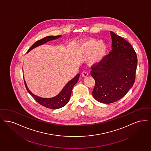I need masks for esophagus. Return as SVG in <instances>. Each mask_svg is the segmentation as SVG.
Segmentation results:
<instances>
[{
    "instance_id": "34e87169",
    "label": "esophagus",
    "mask_w": 151,
    "mask_h": 151,
    "mask_svg": "<svg viewBox=\"0 0 151 151\" xmlns=\"http://www.w3.org/2000/svg\"><path fill=\"white\" fill-rule=\"evenodd\" d=\"M82 76L83 77H87L88 76V73L87 72H86V71H84V72H83L82 73Z\"/></svg>"
}]
</instances>
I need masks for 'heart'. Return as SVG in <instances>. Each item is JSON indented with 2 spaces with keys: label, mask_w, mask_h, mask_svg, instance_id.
Returning <instances> with one entry per match:
<instances>
[{
  "label": "heart",
  "mask_w": 151,
  "mask_h": 151,
  "mask_svg": "<svg viewBox=\"0 0 151 151\" xmlns=\"http://www.w3.org/2000/svg\"><path fill=\"white\" fill-rule=\"evenodd\" d=\"M79 50L82 55L89 53L88 61L91 64H96L100 63L104 58L107 46L102 40L89 39L82 42L79 45Z\"/></svg>",
  "instance_id": "1"
}]
</instances>
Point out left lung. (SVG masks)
<instances>
[{
	"mask_svg": "<svg viewBox=\"0 0 151 151\" xmlns=\"http://www.w3.org/2000/svg\"><path fill=\"white\" fill-rule=\"evenodd\" d=\"M112 51L98 64L91 66V75L95 81L92 96L104 104L122 98L135 80L137 56L126 40L111 32Z\"/></svg>",
	"mask_w": 151,
	"mask_h": 151,
	"instance_id": "left-lung-1",
	"label": "left lung"
}]
</instances>
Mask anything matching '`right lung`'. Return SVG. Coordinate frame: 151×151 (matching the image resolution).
I'll return each mask as SVG.
<instances>
[{
    "instance_id": "obj_1",
    "label": "right lung",
    "mask_w": 151,
    "mask_h": 151,
    "mask_svg": "<svg viewBox=\"0 0 151 151\" xmlns=\"http://www.w3.org/2000/svg\"><path fill=\"white\" fill-rule=\"evenodd\" d=\"M61 35H56V36H48L43 38L42 40H37L29 48V50L27 51V52L30 51L34 48L40 45H42L43 44H45L46 42L50 40H56ZM79 77V74H78L76 76V77H74L71 81H70L64 87V88L62 90V91L60 92L58 95L52 98H42L34 95L33 93L30 92V90L28 89L25 81H24V83H25L27 92L33 96V98L39 104L46 108L52 109H59L63 107L68 103L71 95L73 87L78 82Z\"/></svg>"
}]
</instances>
